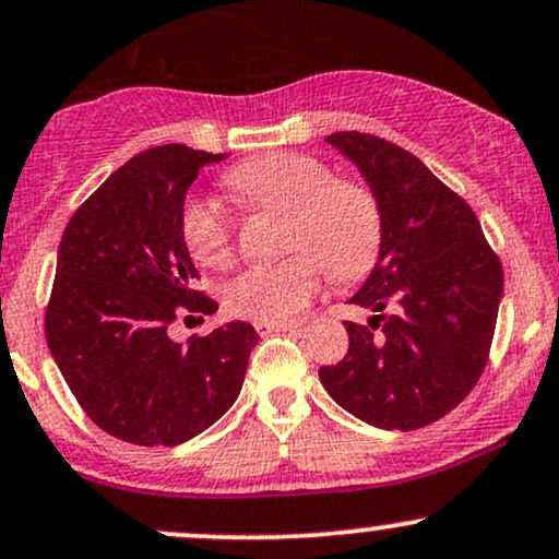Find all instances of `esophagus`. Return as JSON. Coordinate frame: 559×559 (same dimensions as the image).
<instances>
[{
    "label": "esophagus",
    "mask_w": 559,
    "mask_h": 559,
    "mask_svg": "<svg viewBox=\"0 0 559 559\" xmlns=\"http://www.w3.org/2000/svg\"><path fill=\"white\" fill-rule=\"evenodd\" d=\"M301 322L299 320H286V322H254V331L260 335H271L278 331H299Z\"/></svg>",
    "instance_id": "obj_1"
}]
</instances>
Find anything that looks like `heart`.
<instances>
[{"instance_id":"b5f03b06","label":"heart","mask_w":559,"mask_h":559,"mask_svg":"<svg viewBox=\"0 0 559 559\" xmlns=\"http://www.w3.org/2000/svg\"><path fill=\"white\" fill-rule=\"evenodd\" d=\"M226 185L247 205L284 213V250L292 258L254 265L226 288L228 312L254 322L297 318L318 294L322 267L335 281H359L382 250V211L369 187L335 179L325 160L305 153H267L234 166ZM181 237L200 265L221 267L234 254L228 215L211 200H190Z\"/></svg>"}]
</instances>
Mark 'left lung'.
I'll return each instance as SVG.
<instances>
[{
	"instance_id": "obj_1",
	"label": "left lung",
	"mask_w": 559,
	"mask_h": 559,
	"mask_svg": "<svg viewBox=\"0 0 559 559\" xmlns=\"http://www.w3.org/2000/svg\"><path fill=\"white\" fill-rule=\"evenodd\" d=\"M382 211V250L352 305L348 352L320 367L331 399L380 429L427 427L479 382L502 299V265L479 218L414 153L378 134L335 132Z\"/></svg>"
}]
</instances>
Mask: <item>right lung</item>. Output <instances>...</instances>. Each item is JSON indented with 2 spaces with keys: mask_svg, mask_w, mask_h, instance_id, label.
I'll return each mask as SVG.
<instances>
[{
  "mask_svg": "<svg viewBox=\"0 0 559 559\" xmlns=\"http://www.w3.org/2000/svg\"><path fill=\"white\" fill-rule=\"evenodd\" d=\"M224 153L171 143L127 160L67 224L46 307V344L83 412L119 440L171 448L237 401L260 335L226 322L187 344L177 314L218 309L181 237L187 190Z\"/></svg>",
  "mask_w": 559,
  "mask_h": 559,
  "instance_id": "obj_1",
  "label": "right lung"
}]
</instances>
